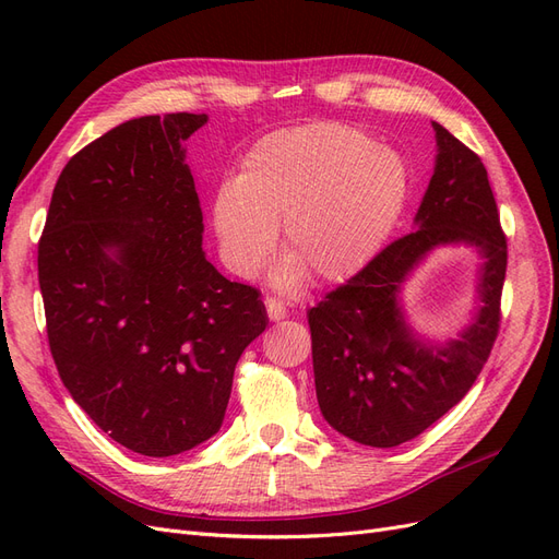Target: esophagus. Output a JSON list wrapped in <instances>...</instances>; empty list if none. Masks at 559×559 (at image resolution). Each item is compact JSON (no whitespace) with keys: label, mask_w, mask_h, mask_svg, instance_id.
<instances>
[{"label":"esophagus","mask_w":559,"mask_h":559,"mask_svg":"<svg viewBox=\"0 0 559 559\" xmlns=\"http://www.w3.org/2000/svg\"><path fill=\"white\" fill-rule=\"evenodd\" d=\"M265 310H267V317L273 321H280L286 317V308L275 298H265Z\"/></svg>","instance_id":"1"}]
</instances>
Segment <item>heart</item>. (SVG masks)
Wrapping results in <instances>:
<instances>
[{
    "instance_id": "1",
    "label": "heart",
    "mask_w": 559,
    "mask_h": 559,
    "mask_svg": "<svg viewBox=\"0 0 559 559\" xmlns=\"http://www.w3.org/2000/svg\"><path fill=\"white\" fill-rule=\"evenodd\" d=\"M405 175L389 151L341 123H312L267 134L249 151L238 181L214 200V230L226 265L253 277L282 224L289 253L282 284L308 273L343 282L370 261L403 207Z\"/></svg>"
}]
</instances>
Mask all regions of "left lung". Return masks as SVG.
<instances>
[{
    "label": "left lung",
    "mask_w": 559,
    "mask_h": 559,
    "mask_svg": "<svg viewBox=\"0 0 559 559\" xmlns=\"http://www.w3.org/2000/svg\"><path fill=\"white\" fill-rule=\"evenodd\" d=\"M438 156L413 233L386 245L308 312L317 401L329 425L370 448H394L429 429L480 376L501 321L506 235L478 154L433 123ZM466 241L486 263L481 306L445 346L404 324L400 286L429 250Z\"/></svg>",
    "instance_id": "1"
}]
</instances>
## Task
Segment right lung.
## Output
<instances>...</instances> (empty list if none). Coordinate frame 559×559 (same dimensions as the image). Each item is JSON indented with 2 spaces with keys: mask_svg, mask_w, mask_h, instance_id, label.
Here are the masks:
<instances>
[{
  "mask_svg": "<svg viewBox=\"0 0 559 559\" xmlns=\"http://www.w3.org/2000/svg\"><path fill=\"white\" fill-rule=\"evenodd\" d=\"M205 114L142 116L83 146L58 177L39 240L46 333L67 392L116 443L173 456L226 415L259 289L202 251L183 142Z\"/></svg>",
  "mask_w": 559,
  "mask_h": 559,
  "instance_id": "obj_1",
  "label": "right lung"
}]
</instances>
